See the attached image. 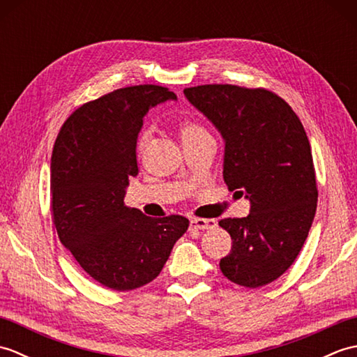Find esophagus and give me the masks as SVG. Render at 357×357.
<instances>
[{
	"label": "esophagus",
	"instance_id": "1",
	"mask_svg": "<svg viewBox=\"0 0 357 357\" xmlns=\"http://www.w3.org/2000/svg\"><path fill=\"white\" fill-rule=\"evenodd\" d=\"M216 227L215 219H202V218H196L190 221V229L192 230H206V229H213Z\"/></svg>",
	"mask_w": 357,
	"mask_h": 357
}]
</instances>
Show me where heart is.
I'll use <instances>...</instances> for the list:
<instances>
[{
	"label": "heart",
	"instance_id": "b5f03b06",
	"mask_svg": "<svg viewBox=\"0 0 357 357\" xmlns=\"http://www.w3.org/2000/svg\"><path fill=\"white\" fill-rule=\"evenodd\" d=\"M179 133H181V136H183L184 142L193 141L196 138H201V136L208 135L206 128H204L199 123H196L195 119H183V121H181V123H179ZM149 141H150L149 130H142L138 136V142H136V150H138L139 155L146 151V149L149 146Z\"/></svg>",
	"mask_w": 357,
	"mask_h": 357
}]
</instances>
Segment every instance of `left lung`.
Returning a JSON list of instances; mask_svg holds the SVG:
<instances>
[{"label": "left lung", "instance_id": "obj_1", "mask_svg": "<svg viewBox=\"0 0 357 357\" xmlns=\"http://www.w3.org/2000/svg\"><path fill=\"white\" fill-rule=\"evenodd\" d=\"M184 93L222 135L225 184L252 202L247 218L219 221L233 242L219 267L238 285H267L298 257L316 213V172L304 126L287 101L262 87L206 84Z\"/></svg>", "mask_w": 357, "mask_h": 357}]
</instances>
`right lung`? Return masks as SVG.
<instances>
[{
    "mask_svg": "<svg viewBox=\"0 0 357 357\" xmlns=\"http://www.w3.org/2000/svg\"><path fill=\"white\" fill-rule=\"evenodd\" d=\"M174 98L155 84L113 90L75 110L53 146L50 207L58 238L90 278L112 290L151 282L188 229L184 216L150 218L124 204L128 179L138 174L142 118Z\"/></svg>",
    "mask_w": 357,
    "mask_h": 357,
    "instance_id": "add662e5",
    "label": "right lung"
}]
</instances>
